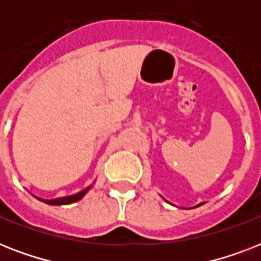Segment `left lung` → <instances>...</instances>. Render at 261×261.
<instances>
[{"mask_svg":"<svg viewBox=\"0 0 261 261\" xmlns=\"http://www.w3.org/2000/svg\"><path fill=\"white\" fill-rule=\"evenodd\" d=\"M200 204H202V203H199V204H198V206H200ZM198 206H195V207H198Z\"/></svg>","mask_w":261,"mask_h":261,"instance_id":"8db88e82","label":"left lung"}]
</instances>
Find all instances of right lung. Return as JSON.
<instances>
[{"label": "right lung", "instance_id": "obj_1", "mask_svg": "<svg viewBox=\"0 0 261 261\" xmlns=\"http://www.w3.org/2000/svg\"><path fill=\"white\" fill-rule=\"evenodd\" d=\"M90 190V187H87L85 190L80 191L77 194L74 195H70V196H63V198H57V199H42V198H38V196H35V198H38L39 200H42L43 203H47V204H51V206H61V204H70V203H74L80 199L84 198V195L87 194L88 191Z\"/></svg>", "mask_w": 261, "mask_h": 261}]
</instances>
